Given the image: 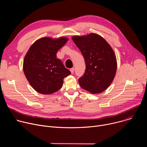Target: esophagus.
I'll return each mask as SVG.
<instances>
[{
	"label": "esophagus",
	"mask_w": 147,
	"mask_h": 147,
	"mask_svg": "<svg viewBox=\"0 0 147 147\" xmlns=\"http://www.w3.org/2000/svg\"><path fill=\"white\" fill-rule=\"evenodd\" d=\"M70 71H71V73L72 74H73L74 72V68L70 69Z\"/></svg>",
	"instance_id": "1"
}]
</instances>
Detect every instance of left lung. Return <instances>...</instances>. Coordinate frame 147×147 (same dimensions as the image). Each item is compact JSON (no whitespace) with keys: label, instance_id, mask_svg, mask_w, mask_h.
Returning <instances> with one entry per match:
<instances>
[{"label":"left lung","instance_id":"left-lung-1","mask_svg":"<svg viewBox=\"0 0 147 147\" xmlns=\"http://www.w3.org/2000/svg\"><path fill=\"white\" fill-rule=\"evenodd\" d=\"M72 39L80 50L86 62V71L79 78L82 88L92 94L107 89L117 69L116 55L103 38L96 34L74 36Z\"/></svg>","mask_w":147,"mask_h":147}]
</instances>
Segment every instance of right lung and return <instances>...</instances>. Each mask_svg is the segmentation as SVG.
Masks as SVG:
<instances>
[{
  "label": "right lung",
  "instance_id": "add662e5",
  "mask_svg": "<svg viewBox=\"0 0 147 147\" xmlns=\"http://www.w3.org/2000/svg\"><path fill=\"white\" fill-rule=\"evenodd\" d=\"M68 39L42 38L31 46L23 61L24 74L32 87L41 94H52L60 90L65 77L70 74L57 52Z\"/></svg>",
  "mask_w": 147,
  "mask_h": 147
}]
</instances>
